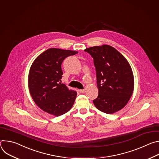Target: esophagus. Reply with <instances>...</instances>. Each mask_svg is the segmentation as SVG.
<instances>
[{
	"label": "esophagus",
	"instance_id": "1",
	"mask_svg": "<svg viewBox=\"0 0 159 159\" xmlns=\"http://www.w3.org/2000/svg\"><path fill=\"white\" fill-rule=\"evenodd\" d=\"M79 92L80 93H84L85 92V89H80L79 90Z\"/></svg>",
	"mask_w": 159,
	"mask_h": 159
}]
</instances>
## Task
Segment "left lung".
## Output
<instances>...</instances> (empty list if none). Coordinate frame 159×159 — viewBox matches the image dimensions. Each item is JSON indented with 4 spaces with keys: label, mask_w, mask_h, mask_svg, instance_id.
<instances>
[{
    "label": "left lung",
    "mask_w": 159,
    "mask_h": 159,
    "mask_svg": "<svg viewBox=\"0 0 159 159\" xmlns=\"http://www.w3.org/2000/svg\"><path fill=\"white\" fill-rule=\"evenodd\" d=\"M94 59L98 98L93 101L99 111L112 114L123 108L134 89V77L127 60L115 48L107 44L86 48Z\"/></svg>",
    "instance_id": "1"
}]
</instances>
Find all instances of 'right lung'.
<instances>
[{"instance_id":"obj_1","label":"right lung","mask_w":159,"mask_h":159,"mask_svg":"<svg viewBox=\"0 0 159 159\" xmlns=\"http://www.w3.org/2000/svg\"><path fill=\"white\" fill-rule=\"evenodd\" d=\"M76 51L50 48L33 62L29 72L28 87L36 104L43 111L55 116L69 111L75 102L77 92L61 83V65Z\"/></svg>"}]
</instances>
